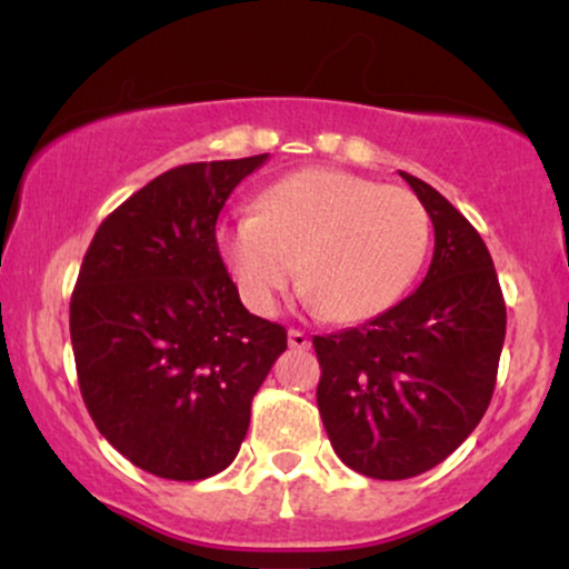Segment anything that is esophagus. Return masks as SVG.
<instances>
[{
  "mask_svg": "<svg viewBox=\"0 0 569 569\" xmlns=\"http://www.w3.org/2000/svg\"><path fill=\"white\" fill-rule=\"evenodd\" d=\"M289 345H291L293 350H307V348H310V337H307L305 331L291 329L289 331Z\"/></svg>",
  "mask_w": 569,
  "mask_h": 569,
  "instance_id": "1",
  "label": "esophagus"
}]
</instances>
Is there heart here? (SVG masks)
Returning a JSON list of instances; mask_svg holds the SVG:
<instances>
[{"label":"heart","mask_w":569,"mask_h":569,"mask_svg":"<svg viewBox=\"0 0 569 569\" xmlns=\"http://www.w3.org/2000/svg\"><path fill=\"white\" fill-rule=\"evenodd\" d=\"M217 240L253 312L270 316L299 276L316 307L356 323L409 289L426 259L430 219L409 189L307 168L267 187L253 217L224 224Z\"/></svg>","instance_id":"b5f03b06"}]
</instances>
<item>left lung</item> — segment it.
Instances as JSON below:
<instances>
[{"label": "left lung", "mask_w": 569, "mask_h": 569, "mask_svg": "<svg viewBox=\"0 0 569 569\" xmlns=\"http://www.w3.org/2000/svg\"><path fill=\"white\" fill-rule=\"evenodd\" d=\"M401 176L433 221L426 280L375 321L312 337L331 447L352 471L385 481L430 471L473 433L506 339V302L481 234L441 192Z\"/></svg>", "instance_id": "left-lung-1"}]
</instances>
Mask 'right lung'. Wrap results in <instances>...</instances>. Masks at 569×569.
I'll list each match as a JSON object with an SVG mask.
<instances>
[{
  "label": "right lung",
  "mask_w": 569,
  "mask_h": 569,
  "mask_svg": "<svg viewBox=\"0 0 569 569\" xmlns=\"http://www.w3.org/2000/svg\"><path fill=\"white\" fill-rule=\"evenodd\" d=\"M264 160L171 168L101 221L82 259L69 329L84 407L117 452L160 479L230 466L286 350L283 326L240 302L217 246L227 198Z\"/></svg>",
  "instance_id": "obj_1"
}]
</instances>
